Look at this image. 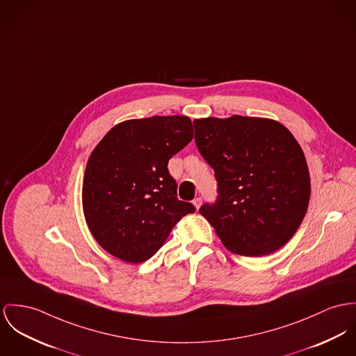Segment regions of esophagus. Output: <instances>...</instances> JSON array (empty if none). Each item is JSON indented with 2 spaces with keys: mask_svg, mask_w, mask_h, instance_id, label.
Returning a JSON list of instances; mask_svg holds the SVG:
<instances>
[{
  "mask_svg": "<svg viewBox=\"0 0 356 356\" xmlns=\"http://www.w3.org/2000/svg\"><path fill=\"white\" fill-rule=\"evenodd\" d=\"M193 204H195V207H196V209H199V207H200V204H202V197H200V196L195 197V199H193Z\"/></svg>",
  "mask_w": 356,
  "mask_h": 356,
  "instance_id": "esophagus-1",
  "label": "esophagus"
}]
</instances>
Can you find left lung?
<instances>
[{"mask_svg": "<svg viewBox=\"0 0 356 356\" xmlns=\"http://www.w3.org/2000/svg\"><path fill=\"white\" fill-rule=\"evenodd\" d=\"M195 142L214 169L217 199L199 213L229 250L264 256L297 232L310 197L300 143L280 123L234 115L193 122Z\"/></svg>", "mask_w": 356, "mask_h": 356, "instance_id": "1", "label": "left lung"}]
</instances>
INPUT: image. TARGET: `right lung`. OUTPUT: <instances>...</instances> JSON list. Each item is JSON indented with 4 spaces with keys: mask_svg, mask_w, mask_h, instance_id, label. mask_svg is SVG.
I'll return each mask as SVG.
<instances>
[{
    "mask_svg": "<svg viewBox=\"0 0 356 356\" xmlns=\"http://www.w3.org/2000/svg\"><path fill=\"white\" fill-rule=\"evenodd\" d=\"M193 137L187 116H152L115 126L92 152L82 183L86 223L115 257L142 263L164 245L195 206L177 197L169 160Z\"/></svg>",
    "mask_w": 356,
    "mask_h": 356,
    "instance_id": "1",
    "label": "right lung"
}]
</instances>
